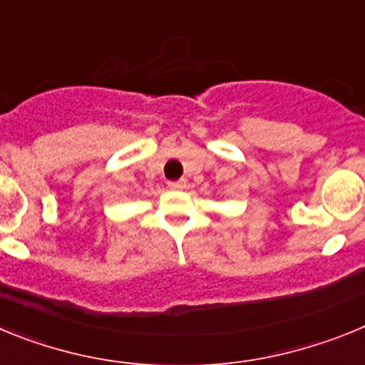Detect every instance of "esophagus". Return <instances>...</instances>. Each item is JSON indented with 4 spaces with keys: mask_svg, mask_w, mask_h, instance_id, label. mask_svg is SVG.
<instances>
[{
    "mask_svg": "<svg viewBox=\"0 0 365 365\" xmlns=\"http://www.w3.org/2000/svg\"><path fill=\"white\" fill-rule=\"evenodd\" d=\"M168 186L172 190H182L186 186V180L185 179H179V180H170L168 182Z\"/></svg>",
    "mask_w": 365,
    "mask_h": 365,
    "instance_id": "esophagus-1",
    "label": "esophagus"
}]
</instances>
